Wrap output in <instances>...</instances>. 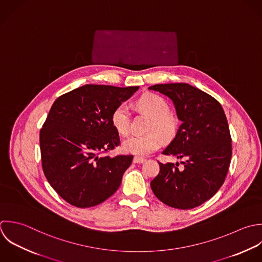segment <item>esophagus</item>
Here are the masks:
<instances>
[{
    "instance_id": "1",
    "label": "esophagus",
    "mask_w": 262,
    "mask_h": 262,
    "mask_svg": "<svg viewBox=\"0 0 262 262\" xmlns=\"http://www.w3.org/2000/svg\"><path fill=\"white\" fill-rule=\"evenodd\" d=\"M145 161H146L145 158H142V157H139V156H135V157H134V160H133L134 163H143V162H145Z\"/></svg>"
}]
</instances>
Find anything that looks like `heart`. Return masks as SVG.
<instances>
[{
    "mask_svg": "<svg viewBox=\"0 0 262 262\" xmlns=\"http://www.w3.org/2000/svg\"><path fill=\"white\" fill-rule=\"evenodd\" d=\"M138 107L147 113L152 122L148 127L149 135L132 136L122 142V150L137 156H147L161 146V139L170 141L179 129V119L170 113L168 103L155 94L143 95L137 102ZM111 123L115 130L126 136L130 129V114L128 106L119 104L111 114Z\"/></svg>",
    "mask_w": 262,
    "mask_h": 262,
    "instance_id": "1",
    "label": "heart"
}]
</instances>
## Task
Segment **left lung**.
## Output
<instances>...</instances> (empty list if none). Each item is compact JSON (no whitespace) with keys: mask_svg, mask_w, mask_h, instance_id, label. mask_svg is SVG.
<instances>
[{"mask_svg":"<svg viewBox=\"0 0 262 262\" xmlns=\"http://www.w3.org/2000/svg\"><path fill=\"white\" fill-rule=\"evenodd\" d=\"M167 96L182 121L162 154L184 159L163 164L151 182L154 195L179 209L195 208L213 197L225 183L232 158V138L225 111L217 100L188 83L149 88Z\"/></svg>","mask_w":262,"mask_h":262,"instance_id":"1","label":"left lung"}]
</instances>
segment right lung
Instances as JSON below:
<instances>
[{
	"label": "right lung",
	"instance_id": "obj_1",
	"mask_svg": "<svg viewBox=\"0 0 262 262\" xmlns=\"http://www.w3.org/2000/svg\"><path fill=\"white\" fill-rule=\"evenodd\" d=\"M139 86L85 84L60 96L39 132L43 173L69 204L96 206L119 188L133 155L101 156L120 144L113 110Z\"/></svg>",
	"mask_w": 262,
	"mask_h": 262
}]
</instances>
